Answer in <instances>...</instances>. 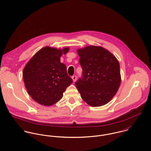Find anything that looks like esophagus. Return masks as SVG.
<instances>
[{"instance_id":"1","label":"esophagus","mask_w":151,"mask_h":151,"mask_svg":"<svg viewBox=\"0 0 151 151\" xmlns=\"http://www.w3.org/2000/svg\"><path fill=\"white\" fill-rule=\"evenodd\" d=\"M72 79H73V81L75 82L77 80V76L76 75H74L73 76H72Z\"/></svg>"}]
</instances>
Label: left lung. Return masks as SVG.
Masks as SVG:
<instances>
[{
    "label": "left lung",
    "mask_w": 151,
    "mask_h": 151,
    "mask_svg": "<svg viewBox=\"0 0 151 151\" xmlns=\"http://www.w3.org/2000/svg\"><path fill=\"white\" fill-rule=\"evenodd\" d=\"M77 53L83 73L75 84L82 99L92 107L108 104L120 86L117 59L101 46H88L78 49Z\"/></svg>",
    "instance_id": "1"
}]
</instances>
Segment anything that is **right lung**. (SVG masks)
I'll use <instances>...</instances> for the list:
<instances>
[{"mask_svg":"<svg viewBox=\"0 0 151 151\" xmlns=\"http://www.w3.org/2000/svg\"><path fill=\"white\" fill-rule=\"evenodd\" d=\"M68 47L58 49L44 47L29 60L22 73L28 93L38 104L49 106L60 101L73 80L68 76L60 57Z\"/></svg>","mask_w":151,"mask_h":151,"instance_id":"add662e5","label":"right lung"}]
</instances>
